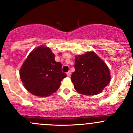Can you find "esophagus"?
Listing matches in <instances>:
<instances>
[{"label":"esophagus","instance_id":"esophagus-1","mask_svg":"<svg viewBox=\"0 0 133 133\" xmlns=\"http://www.w3.org/2000/svg\"><path fill=\"white\" fill-rule=\"evenodd\" d=\"M66 75H67V76H68V77H69V76H71V71H68V72H67V73H66Z\"/></svg>","mask_w":133,"mask_h":133}]
</instances>
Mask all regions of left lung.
<instances>
[{
	"label": "left lung",
	"mask_w": 133,
	"mask_h": 133,
	"mask_svg": "<svg viewBox=\"0 0 133 133\" xmlns=\"http://www.w3.org/2000/svg\"><path fill=\"white\" fill-rule=\"evenodd\" d=\"M75 68L71 81L75 90L82 94H98L111 80L108 67L94 51L76 56Z\"/></svg>",
	"instance_id": "left-lung-1"
}]
</instances>
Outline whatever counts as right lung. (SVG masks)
I'll return each instance as SVG.
<instances>
[{
  "label": "right lung",
  "instance_id": "obj_1",
  "mask_svg": "<svg viewBox=\"0 0 133 133\" xmlns=\"http://www.w3.org/2000/svg\"><path fill=\"white\" fill-rule=\"evenodd\" d=\"M50 48L41 46L32 51L19 70V76L25 88L32 94L47 97L61 86L66 77L62 72V64L55 61Z\"/></svg>",
  "mask_w": 133,
  "mask_h": 133
}]
</instances>
